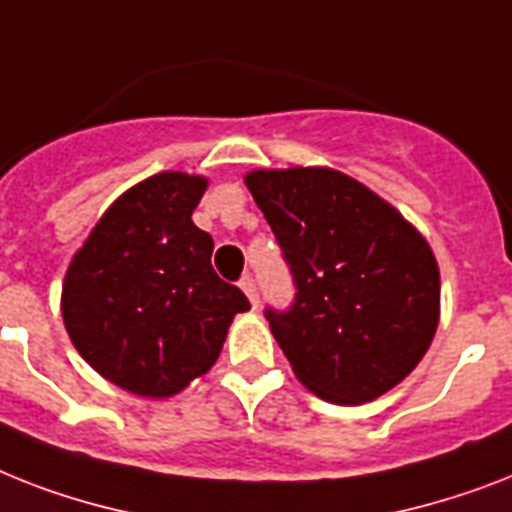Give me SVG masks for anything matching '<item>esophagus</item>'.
Returning <instances> with one entry per match:
<instances>
[{
	"label": "esophagus",
	"mask_w": 512,
	"mask_h": 512,
	"mask_svg": "<svg viewBox=\"0 0 512 512\" xmlns=\"http://www.w3.org/2000/svg\"><path fill=\"white\" fill-rule=\"evenodd\" d=\"M239 286H242L244 289V294H247L249 297V302H252V307H257V302H260V292H257V281L252 276H244L242 281H239Z\"/></svg>",
	"instance_id": "1"
}]
</instances>
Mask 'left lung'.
<instances>
[{
  "label": "left lung",
  "mask_w": 512,
  "mask_h": 512,
  "mask_svg": "<svg viewBox=\"0 0 512 512\" xmlns=\"http://www.w3.org/2000/svg\"><path fill=\"white\" fill-rule=\"evenodd\" d=\"M247 186L294 281L265 318L294 373L336 405L397 386L439 323L434 252L392 205L328 168L255 170Z\"/></svg>",
  "instance_id": "1"
}]
</instances>
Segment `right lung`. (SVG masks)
I'll return each instance as SVG.
<instances>
[{
  "label": "right lung",
  "instance_id": "right-lung-1",
  "mask_svg": "<svg viewBox=\"0 0 512 512\" xmlns=\"http://www.w3.org/2000/svg\"><path fill=\"white\" fill-rule=\"evenodd\" d=\"M207 181L157 173L128 189L91 231L62 286V318L83 360L120 389L170 397L213 368L239 286L213 270V236L191 213Z\"/></svg>",
  "mask_w": 512,
  "mask_h": 512
}]
</instances>
